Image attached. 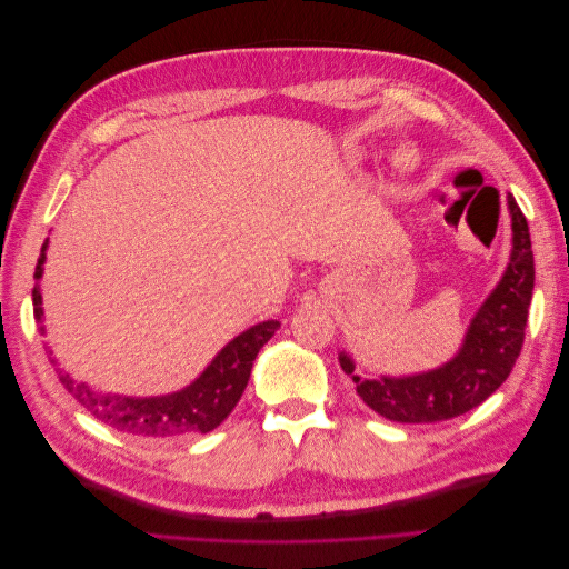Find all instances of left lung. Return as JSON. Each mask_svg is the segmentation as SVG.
<instances>
[{"mask_svg":"<svg viewBox=\"0 0 569 569\" xmlns=\"http://www.w3.org/2000/svg\"><path fill=\"white\" fill-rule=\"evenodd\" d=\"M512 216V253L503 280L479 308L462 349L439 370L412 377L360 380L353 360L341 353L343 372L375 412L396 422H439L472 410L501 387L522 351L533 291V253L527 218L508 197Z\"/></svg>","mask_w":569,"mask_h":569,"instance_id":"8db88e82","label":"left lung"}]
</instances>
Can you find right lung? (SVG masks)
I'll return each mask as SVG.
<instances>
[{
    "label": "right lung",
    "instance_id": "obj_1",
    "mask_svg": "<svg viewBox=\"0 0 569 569\" xmlns=\"http://www.w3.org/2000/svg\"><path fill=\"white\" fill-rule=\"evenodd\" d=\"M44 249L36 266V287H32V306L36 318L42 322V295L40 278L44 266ZM44 332V327H40ZM280 330L278 320H266L253 325L222 349L213 363L203 370L197 382L182 391L168 396H153V399H128V396H99L90 387L76 385L71 377L59 372L61 385L68 393L92 416L118 432L132 437H182V435H206L226 420L237 401L247 389L253 360L263 343Z\"/></svg>",
    "mask_w": 569,
    "mask_h": 569
}]
</instances>
